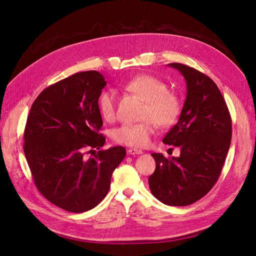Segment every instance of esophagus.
Listing matches in <instances>:
<instances>
[{
	"instance_id": "esophagus-1",
	"label": "esophagus",
	"mask_w": 256,
	"mask_h": 256,
	"mask_svg": "<svg viewBox=\"0 0 256 256\" xmlns=\"http://www.w3.org/2000/svg\"><path fill=\"white\" fill-rule=\"evenodd\" d=\"M142 151L140 150V149H136V148H130V149H128V154L134 156V154H142Z\"/></svg>"
}]
</instances>
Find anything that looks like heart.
<instances>
[{"label":"heart","instance_id":"b5f03b06","mask_svg":"<svg viewBox=\"0 0 256 256\" xmlns=\"http://www.w3.org/2000/svg\"><path fill=\"white\" fill-rule=\"evenodd\" d=\"M129 92L145 100L140 122L124 124L114 131V140L122 145L144 147L156 131V124L166 128L174 124L180 114V98L168 90L162 80L150 74H142L128 80L124 85ZM118 96L114 91L107 90L98 100V111L105 120L112 122L116 116Z\"/></svg>","mask_w":256,"mask_h":256}]
</instances>
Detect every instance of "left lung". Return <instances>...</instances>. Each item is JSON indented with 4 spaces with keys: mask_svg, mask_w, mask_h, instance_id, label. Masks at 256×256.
<instances>
[{
    "mask_svg": "<svg viewBox=\"0 0 256 256\" xmlns=\"http://www.w3.org/2000/svg\"><path fill=\"white\" fill-rule=\"evenodd\" d=\"M186 80L187 96L178 122L162 140L180 147L178 158L152 153L156 171L149 176L151 193L168 206H188L218 182L232 138V120L216 84L200 71L168 64Z\"/></svg>",
    "mask_w": 256,
    "mask_h": 256,
    "instance_id": "8db88e82",
    "label": "left lung"
}]
</instances>
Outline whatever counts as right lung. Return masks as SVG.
Masks as SVG:
<instances>
[{"instance_id":"1","label":"right lung","mask_w":256,"mask_h":256,"mask_svg":"<svg viewBox=\"0 0 256 256\" xmlns=\"http://www.w3.org/2000/svg\"><path fill=\"white\" fill-rule=\"evenodd\" d=\"M104 76L96 70L70 76L44 89L34 102L24 132V153L38 190L54 205L85 212L103 200L124 147L85 152L105 144L98 107Z\"/></svg>"}]
</instances>
